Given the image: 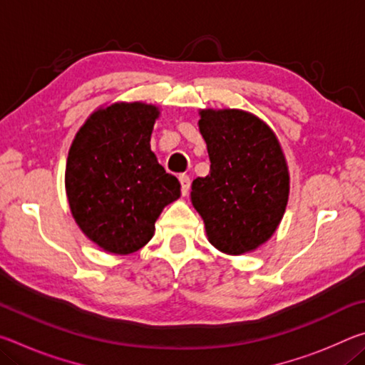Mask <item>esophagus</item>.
<instances>
[{
  "label": "esophagus",
  "mask_w": 365,
  "mask_h": 365,
  "mask_svg": "<svg viewBox=\"0 0 365 365\" xmlns=\"http://www.w3.org/2000/svg\"><path fill=\"white\" fill-rule=\"evenodd\" d=\"M178 180H180V185H182V195H183V196H187V195H188V191H190V185H191V182H190V177H188V175H185V174H182L180 177H178Z\"/></svg>",
  "instance_id": "34e87169"
}]
</instances>
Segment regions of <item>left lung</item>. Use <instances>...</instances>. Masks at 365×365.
Wrapping results in <instances>:
<instances>
[{"mask_svg": "<svg viewBox=\"0 0 365 365\" xmlns=\"http://www.w3.org/2000/svg\"><path fill=\"white\" fill-rule=\"evenodd\" d=\"M197 122L211 170L191 183L209 243L225 255L255 251L285 214L289 174L274 130L240 109H202Z\"/></svg>", "mask_w": 365, "mask_h": 365, "instance_id": "8db88e82", "label": "left lung"}]
</instances>
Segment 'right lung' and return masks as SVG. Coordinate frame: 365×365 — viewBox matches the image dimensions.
Masks as SVG:
<instances>
[{
  "label": "right lung",
  "mask_w": 365,
  "mask_h": 365,
  "mask_svg": "<svg viewBox=\"0 0 365 365\" xmlns=\"http://www.w3.org/2000/svg\"><path fill=\"white\" fill-rule=\"evenodd\" d=\"M158 117L154 104H109L85 120L71 145V212L80 230L113 255L143 248L163 209L180 197V183L151 151Z\"/></svg>",
  "instance_id": "obj_1"
}]
</instances>
